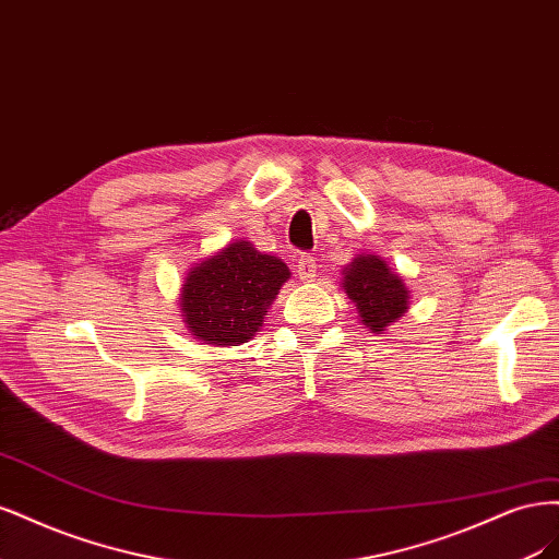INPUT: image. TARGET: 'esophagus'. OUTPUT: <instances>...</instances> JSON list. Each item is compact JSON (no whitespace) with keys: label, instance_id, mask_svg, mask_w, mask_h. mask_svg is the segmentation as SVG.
<instances>
[{"label":"esophagus","instance_id":"34e87169","mask_svg":"<svg viewBox=\"0 0 559 559\" xmlns=\"http://www.w3.org/2000/svg\"><path fill=\"white\" fill-rule=\"evenodd\" d=\"M316 269H318V262H316L313 253L299 255V260H297V276L301 281H313L316 278Z\"/></svg>","mask_w":559,"mask_h":559}]
</instances>
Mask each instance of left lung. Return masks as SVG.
Returning <instances> with one entry per match:
<instances>
[{
    "label": "left lung",
    "mask_w": 559,
    "mask_h": 559,
    "mask_svg": "<svg viewBox=\"0 0 559 559\" xmlns=\"http://www.w3.org/2000/svg\"><path fill=\"white\" fill-rule=\"evenodd\" d=\"M344 290L355 301L362 325L371 332H383L408 309V290L402 278L376 255H359L348 264Z\"/></svg>",
    "instance_id": "left-lung-1"
}]
</instances>
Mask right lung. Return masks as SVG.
<instances>
[{"label": "right lung", "mask_w": 559, "mask_h": 559, "mask_svg": "<svg viewBox=\"0 0 559 559\" xmlns=\"http://www.w3.org/2000/svg\"><path fill=\"white\" fill-rule=\"evenodd\" d=\"M287 278L290 272L278 258L234 241L188 274L181 295L186 325L211 344H246L262 328L269 304Z\"/></svg>", "instance_id": "right-lung-1"}]
</instances>
